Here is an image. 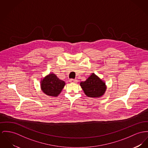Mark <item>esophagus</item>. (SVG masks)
<instances>
[{
    "instance_id": "34e87169",
    "label": "esophagus",
    "mask_w": 148,
    "mask_h": 148,
    "mask_svg": "<svg viewBox=\"0 0 148 148\" xmlns=\"http://www.w3.org/2000/svg\"><path fill=\"white\" fill-rule=\"evenodd\" d=\"M69 81L72 83H76L78 82V80L76 79H70Z\"/></svg>"
}]
</instances>
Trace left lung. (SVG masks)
Segmentation results:
<instances>
[{
    "label": "left lung",
    "mask_w": 148,
    "mask_h": 148,
    "mask_svg": "<svg viewBox=\"0 0 148 148\" xmlns=\"http://www.w3.org/2000/svg\"><path fill=\"white\" fill-rule=\"evenodd\" d=\"M85 94L90 98H99L103 97L107 90L105 81L94 73H92L84 81L79 84Z\"/></svg>",
    "instance_id": "left-lung-1"
}]
</instances>
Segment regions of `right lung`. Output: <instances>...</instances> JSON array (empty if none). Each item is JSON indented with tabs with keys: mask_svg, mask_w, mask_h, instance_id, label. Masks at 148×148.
I'll use <instances>...</instances> for the list:
<instances>
[{
	"mask_svg": "<svg viewBox=\"0 0 148 148\" xmlns=\"http://www.w3.org/2000/svg\"><path fill=\"white\" fill-rule=\"evenodd\" d=\"M66 83L57 77L53 73H50L40 80V88L48 96L57 97L60 94Z\"/></svg>",
	"mask_w": 148,
	"mask_h": 148,
	"instance_id": "right-lung-1",
	"label": "right lung"
}]
</instances>
